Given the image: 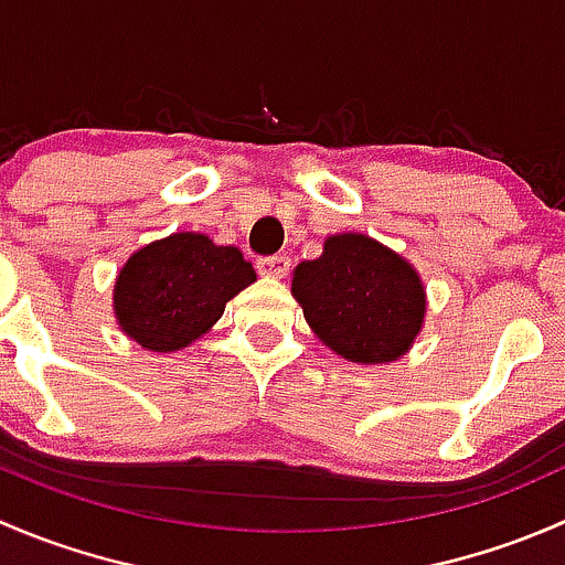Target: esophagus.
<instances>
[{
	"mask_svg": "<svg viewBox=\"0 0 565 565\" xmlns=\"http://www.w3.org/2000/svg\"><path fill=\"white\" fill-rule=\"evenodd\" d=\"M256 267H259L262 276L267 278H284L289 273V256L284 254H276V256H262L259 262H256Z\"/></svg>",
	"mask_w": 565,
	"mask_h": 565,
	"instance_id": "34e87169",
	"label": "esophagus"
}]
</instances>
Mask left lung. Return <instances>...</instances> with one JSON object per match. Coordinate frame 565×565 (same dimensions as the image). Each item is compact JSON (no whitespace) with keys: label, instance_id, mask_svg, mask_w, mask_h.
<instances>
[{"label":"left lung","instance_id":"1","mask_svg":"<svg viewBox=\"0 0 565 565\" xmlns=\"http://www.w3.org/2000/svg\"><path fill=\"white\" fill-rule=\"evenodd\" d=\"M292 298L317 339L361 366L398 361L424 330L420 273L361 232L324 237L322 254L295 267Z\"/></svg>","mask_w":565,"mask_h":565}]
</instances>
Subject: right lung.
I'll return each instance as SVG.
<instances>
[{
    "instance_id": "add662e5",
    "label": "right lung",
    "mask_w": 565,
    "mask_h": 565,
    "mask_svg": "<svg viewBox=\"0 0 565 565\" xmlns=\"http://www.w3.org/2000/svg\"><path fill=\"white\" fill-rule=\"evenodd\" d=\"M256 281L235 246L202 232H174L128 256L114 281L119 330L150 352H177L207 333L226 303Z\"/></svg>"
}]
</instances>
